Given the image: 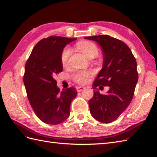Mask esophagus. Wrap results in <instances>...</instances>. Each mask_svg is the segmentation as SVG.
I'll use <instances>...</instances> for the list:
<instances>
[{"label": "esophagus", "instance_id": "1", "mask_svg": "<svg viewBox=\"0 0 157 157\" xmlns=\"http://www.w3.org/2000/svg\"><path fill=\"white\" fill-rule=\"evenodd\" d=\"M85 88H86V87H83V86H79V87L77 88V91H78V92H80L84 90Z\"/></svg>", "mask_w": 157, "mask_h": 157}]
</instances>
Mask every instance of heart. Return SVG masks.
<instances>
[{
  "label": "heart",
  "mask_w": 157,
  "mask_h": 157,
  "mask_svg": "<svg viewBox=\"0 0 157 157\" xmlns=\"http://www.w3.org/2000/svg\"><path fill=\"white\" fill-rule=\"evenodd\" d=\"M77 48L88 59H93L98 55V49L94 43L88 41L79 42L77 44ZM71 54V49L67 46L63 49L61 54V62L62 65H66L68 61L69 55ZM94 74V72L92 70L88 71H77L74 72L71 75L73 81L78 84H85L87 82L90 78Z\"/></svg>",
  "instance_id": "1"
}]
</instances>
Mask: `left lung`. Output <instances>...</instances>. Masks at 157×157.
I'll return each mask as SVG.
<instances>
[{
	"label": "left lung",
	"instance_id": "left-lung-1",
	"mask_svg": "<svg viewBox=\"0 0 157 157\" xmlns=\"http://www.w3.org/2000/svg\"><path fill=\"white\" fill-rule=\"evenodd\" d=\"M96 42L103 53L102 69L93 83V89L109 86L107 94L98 90L89 101L92 116L98 121L109 123L115 121L131 102L138 74L137 63L128 45L108 35L85 37Z\"/></svg>",
	"mask_w": 157,
	"mask_h": 157
}]
</instances>
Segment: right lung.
Returning <instances> with one entry per match:
<instances>
[{"label": "right lung", "mask_w": 157, "mask_h": 157, "mask_svg": "<svg viewBox=\"0 0 157 157\" xmlns=\"http://www.w3.org/2000/svg\"><path fill=\"white\" fill-rule=\"evenodd\" d=\"M76 38L50 36L41 40L33 48L25 63L23 82L33 111L42 121L57 125L67 119L70 105L78 92L73 87L60 89L55 79L63 71V49Z\"/></svg>", "instance_id": "obj_1"}]
</instances>
